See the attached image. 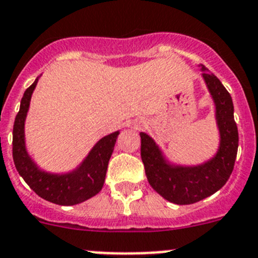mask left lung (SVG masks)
Returning a JSON list of instances; mask_svg holds the SVG:
<instances>
[{"label": "left lung", "mask_w": 258, "mask_h": 258, "mask_svg": "<svg viewBox=\"0 0 258 258\" xmlns=\"http://www.w3.org/2000/svg\"><path fill=\"white\" fill-rule=\"evenodd\" d=\"M202 79L215 106L219 145L206 161L183 165L171 161L157 142L141 132V156L148 183L158 195L175 205H192L210 197L228 181L238 151V129L230 94L214 74L201 65Z\"/></svg>", "instance_id": "1"}]
</instances>
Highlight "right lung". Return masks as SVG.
<instances>
[{
  "instance_id": "obj_1",
  "label": "right lung",
  "mask_w": 258,
  "mask_h": 258,
  "mask_svg": "<svg viewBox=\"0 0 258 258\" xmlns=\"http://www.w3.org/2000/svg\"><path fill=\"white\" fill-rule=\"evenodd\" d=\"M41 75L24 92L20 102V110L15 117L13 131L14 164L19 175L39 197L61 206H73L101 192L105 183L108 161L120 131L102 137L92 147L88 155L83 158V161L69 171L52 172L39 166L28 150L25 120L33 92Z\"/></svg>"
}]
</instances>
